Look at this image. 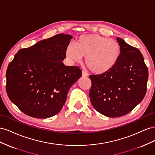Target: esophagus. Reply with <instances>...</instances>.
<instances>
[{
  "label": "esophagus",
  "instance_id": "34e87169",
  "mask_svg": "<svg viewBox=\"0 0 155 155\" xmlns=\"http://www.w3.org/2000/svg\"><path fill=\"white\" fill-rule=\"evenodd\" d=\"M82 76L83 77H87V73H86L85 71H82Z\"/></svg>",
  "mask_w": 155,
  "mask_h": 155
}]
</instances>
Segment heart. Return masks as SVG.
<instances>
[{
  "label": "heart",
  "mask_w": 155,
  "mask_h": 155,
  "mask_svg": "<svg viewBox=\"0 0 155 155\" xmlns=\"http://www.w3.org/2000/svg\"><path fill=\"white\" fill-rule=\"evenodd\" d=\"M70 62L81 61L86 56L85 62L90 71L102 74L111 69L117 64L121 54L119 43L114 39L97 34L83 35L76 43H69L65 50Z\"/></svg>",
  "instance_id": "b5f03b06"
}]
</instances>
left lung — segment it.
Instances as JSON below:
<instances>
[{"label": "left lung", "mask_w": 155, "mask_h": 155, "mask_svg": "<svg viewBox=\"0 0 155 155\" xmlns=\"http://www.w3.org/2000/svg\"><path fill=\"white\" fill-rule=\"evenodd\" d=\"M121 54L117 64L107 72L90 75V98L93 107L110 117L131 112L146 94L148 69L138 48L117 38Z\"/></svg>", "instance_id": "8db88e82"}]
</instances>
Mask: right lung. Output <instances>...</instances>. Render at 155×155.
Segmentation results:
<instances>
[{
    "label": "right lung",
    "instance_id": "right-lung-1",
    "mask_svg": "<svg viewBox=\"0 0 155 155\" xmlns=\"http://www.w3.org/2000/svg\"><path fill=\"white\" fill-rule=\"evenodd\" d=\"M72 38L60 34L43 39L20 49L8 65V96L25 114L47 118L62 108L70 87L82 77L79 68L62 62L65 47Z\"/></svg>",
    "mask_w": 155,
    "mask_h": 155
}]
</instances>
